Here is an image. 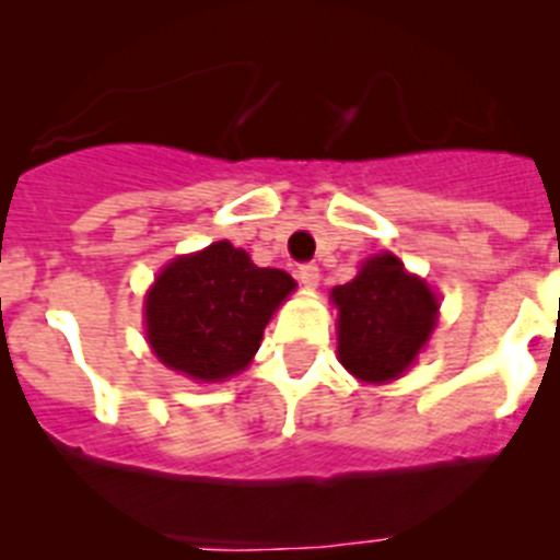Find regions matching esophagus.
Instances as JSON below:
<instances>
[{
    "mask_svg": "<svg viewBox=\"0 0 560 560\" xmlns=\"http://www.w3.org/2000/svg\"><path fill=\"white\" fill-rule=\"evenodd\" d=\"M298 281H301V284H306V287H315L317 281H320V268H317V265H301V268H298Z\"/></svg>",
    "mask_w": 560,
    "mask_h": 560,
    "instance_id": "esophagus-1",
    "label": "esophagus"
}]
</instances>
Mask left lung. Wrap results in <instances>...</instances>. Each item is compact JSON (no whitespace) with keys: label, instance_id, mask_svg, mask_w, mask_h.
<instances>
[{"label":"left lung","instance_id":"obj_1","mask_svg":"<svg viewBox=\"0 0 560 560\" xmlns=\"http://www.w3.org/2000/svg\"><path fill=\"white\" fill-rule=\"evenodd\" d=\"M331 298L339 310V362L370 384L398 378L436 323V295L392 254L373 256Z\"/></svg>","mask_w":560,"mask_h":560}]
</instances>
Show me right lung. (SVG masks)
I'll use <instances>...</instances> for the list:
<instances>
[{
    "mask_svg": "<svg viewBox=\"0 0 560 560\" xmlns=\"http://www.w3.org/2000/svg\"><path fill=\"white\" fill-rule=\"evenodd\" d=\"M292 290L290 273L256 268L221 240L162 270L145 298V334L171 370L229 378L254 359L270 315Z\"/></svg>",
    "mask_w": 560,
    "mask_h": 560,
    "instance_id": "right-lung-1",
    "label": "right lung"
}]
</instances>
